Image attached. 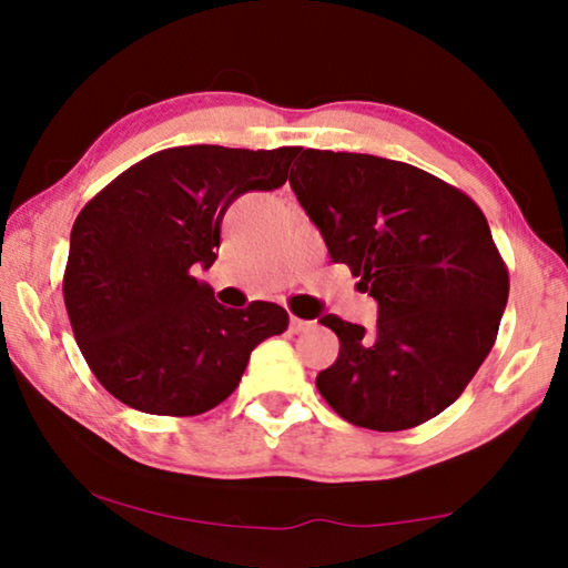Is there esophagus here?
Wrapping results in <instances>:
<instances>
[{
    "instance_id": "obj_1",
    "label": "esophagus",
    "mask_w": 568,
    "mask_h": 568,
    "mask_svg": "<svg viewBox=\"0 0 568 568\" xmlns=\"http://www.w3.org/2000/svg\"><path fill=\"white\" fill-rule=\"evenodd\" d=\"M307 328H313V321H305V318H291V333H305Z\"/></svg>"
}]
</instances>
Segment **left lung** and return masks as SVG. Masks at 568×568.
Returning <instances> with one entry per match:
<instances>
[{
	"instance_id": "obj_1",
	"label": "left lung",
	"mask_w": 568,
	"mask_h": 568,
	"mask_svg": "<svg viewBox=\"0 0 568 568\" xmlns=\"http://www.w3.org/2000/svg\"><path fill=\"white\" fill-rule=\"evenodd\" d=\"M291 187L358 291L378 303L373 333L323 315L341 341L315 386L353 426L406 430L454 403L491 353L508 271L480 207L406 162L297 150Z\"/></svg>"
}]
</instances>
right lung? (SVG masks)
Masks as SVG:
<instances>
[{
  "mask_svg": "<svg viewBox=\"0 0 568 568\" xmlns=\"http://www.w3.org/2000/svg\"><path fill=\"white\" fill-rule=\"evenodd\" d=\"M297 150H162L77 215L67 315L94 378L124 406L152 416L215 408L237 388L255 345L287 328L285 307H225L195 273L215 263L227 207L250 190L285 185Z\"/></svg>",
  "mask_w": 568,
  "mask_h": 568,
  "instance_id": "right-lung-1",
  "label": "right lung"
}]
</instances>
